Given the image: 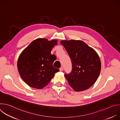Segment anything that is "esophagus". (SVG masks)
<instances>
[{
	"label": "esophagus",
	"mask_w": 120,
	"mask_h": 120,
	"mask_svg": "<svg viewBox=\"0 0 120 120\" xmlns=\"http://www.w3.org/2000/svg\"><path fill=\"white\" fill-rule=\"evenodd\" d=\"M60 71H62L63 70V67H61L60 68Z\"/></svg>",
	"instance_id": "obj_1"
}]
</instances>
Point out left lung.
Instances as JSON below:
<instances>
[{
  "instance_id": "left-lung-1",
  "label": "left lung",
  "mask_w": 120,
  "mask_h": 120,
  "mask_svg": "<svg viewBox=\"0 0 120 120\" xmlns=\"http://www.w3.org/2000/svg\"><path fill=\"white\" fill-rule=\"evenodd\" d=\"M72 61V70L64 76L76 92L89 88L96 81L101 72V63L96 51L81 40L60 42Z\"/></svg>"
}]
</instances>
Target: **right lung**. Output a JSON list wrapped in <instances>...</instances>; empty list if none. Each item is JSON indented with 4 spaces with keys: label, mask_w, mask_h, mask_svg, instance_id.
I'll list each match as a JSON object with an SVG mask.
<instances>
[{
    "label": "right lung",
    "mask_w": 120,
    "mask_h": 120,
    "mask_svg": "<svg viewBox=\"0 0 120 120\" xmlns=\"http://www.w3.org/2000/svg\"><path fill=\"white\" fill-rule=\"evenodd\" d=\"M57 40L38 38L32 41L21 53L18 61V69L24 81L29 86L42 89L47 85L55 74L59 71L53 66L56 58L51 51Z\"/></svg>",
    "instance_id": "obj_1"
}]
</instances>
